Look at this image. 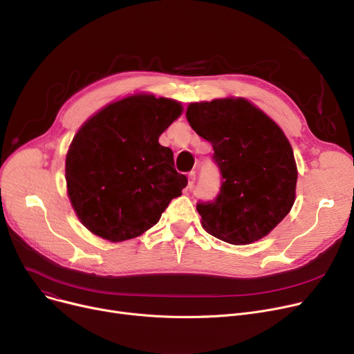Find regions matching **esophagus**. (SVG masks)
<instances>
[{
	"label": "esophagus",
	"instance_id": "esophagus-1",
	"mask_svg": "<svg viewBox=\"0 0 354 354\" xmlns=\"http://www.w3.org/2000/svg\"><path fill=\"white\" fill-rule=\"evenodd\" d=\"M195 179H196L195 171L189 172V175H188V187H189V188H192V187H194V183H195Z\"/></svg>",
	"mask_w": 354,
	"mask_h": 354
}]
</instances>
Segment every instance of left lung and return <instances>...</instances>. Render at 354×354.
<instances>
[{
	"label": "left lung",
	"mask_w": 354,
	"mask_h": 354,
	"mask_svg": "<svg viewBox=\"0 0 354 354\" xmlns=\"http://www.w3.org/2000/svg\"><path fill=\"white\" fill-rule=\"evenodd\" d=\"M187 119L221 172L216 198L196 205L203 230L234 245L270 234L295 199L297 165L280 126L241 97L191 103Z\"/></svg>",
	"instance_id": "1"
}]
</instances>
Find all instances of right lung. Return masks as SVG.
Here are the masks:
<instances>
[{
	"label": "right lung",
	"mask_w": 354,
	"mask_h": 354,
	"mask_svg": "<svg viewBox=\"0 0 354 354\" xmlns=\"http://www.w3.org/2000/svg\"><path fill=\"white\" fill-rule=\"evenodd\" d=\"M182 113L180 103L135 95L103 107L74 136L66 156L71 205L95 235L120 243L160 219L188 185L159 136Z\"/></svg>",
	"instance_id": "1"
}]
</instances>
